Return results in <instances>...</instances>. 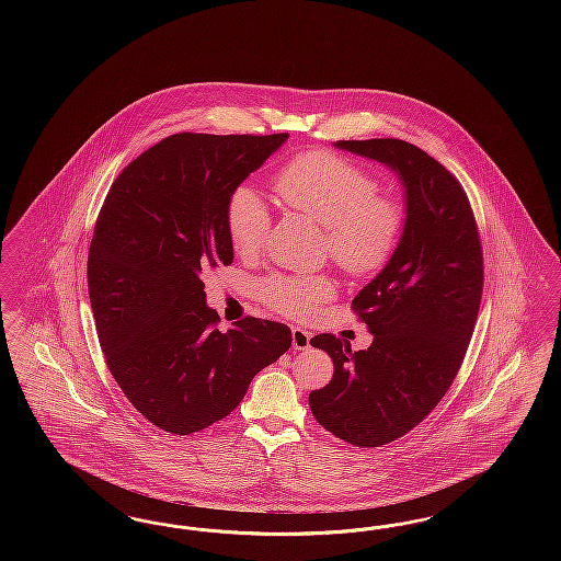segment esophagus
<instances>
[{
    "label": "esophagus",
    "instance_id": "obj_1",
    "mask_svg": "<svg viewBox=\"0 0 561 561\" xmlns=\"http://www.w3.org/2000/svg\"><path fill=\"white\" fill-rule=\"evenodd\" d=\"M293 347L298 351H305V348L311 347V332L294 325L293 328Z\"/></svg>",
    "mask_w": 561,
    "mask_h": 561
}]
</instances>
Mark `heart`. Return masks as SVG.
<instances>
[{
  "instance_id": "1",
  "label": "heart",
  "mask_w": 561,
  "mask_h": 561,
  "mask_svg": "<svg viewBox=\"0 0 561 561\" xmlns=\"http://www.w3.org/2000/svg\"><path fill=\"white\" fill-rule=\"evenodd\" d=\"M282 202L323 225L330 256L351 275L366 277L385 267L398 250L405 214L393 197L376 195L370 172L332 151H307L275 174ZM271 213L252 187H238L227 204V231L236 252L261 250ZM336 284L328 275H271L263 282L268 307L293 318H309Z\"/></svg>"
}]
</instances>
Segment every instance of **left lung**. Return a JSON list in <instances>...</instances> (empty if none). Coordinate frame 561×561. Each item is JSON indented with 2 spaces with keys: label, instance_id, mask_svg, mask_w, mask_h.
I'll return each instance as SVG.
<instances>
[{
  "label": "left lung",
  "instance_id": "8db88e82",
  "mask_svg": "<svg viewBox=\"0 0 561 561\" xmlns=\"http://www.w3.org/2000/svg\"><path fill=\"white\" fill-rule=\"evenodd\" d=\"M334 145L393 170L405 193L398 250L353 298L373 345L311 339L334 362L332 380L309 396L316 421L347 444L378 448L416 427L450 389L480 311L483 254L469 197L439 161L400 138Z\"/></svg>",
  "mask_w": 561,
  "mask_h": 561
}]
</instances>
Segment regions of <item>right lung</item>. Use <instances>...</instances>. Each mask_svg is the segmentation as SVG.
Segmentation results:
<instances>
[{"instance_id": "right-lung-1", "label": "right lung", "mask_w": 561, "mask_h": 561, "mask_svg": "<svg viewBox=\"0 0 561 561\" xmlns=\"http://www.w3.org/2000/svg\"><path fill=\"white\" fill-rule=\"evenodd\" d=\"M288 134H172L115 179L94 227L88 293L108 370L156 427L191 435L231 414L290 345L286 323L220 332L202 275L233 263L229 197Z\"/></svg>"}]
</instances>
